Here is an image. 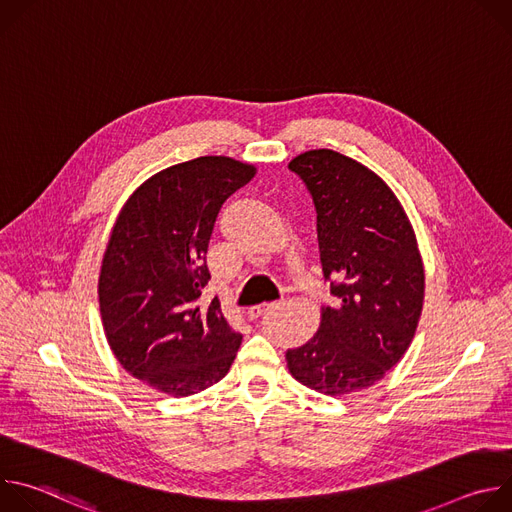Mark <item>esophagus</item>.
<instances>
[{
  "label": "esophagus",
  "instance_id": "obj_1",
  "mask_svg": "<svg viewBox=\"0 0 512 512\" xmlns=\"http://www.w3.org/2000/svg\"><path fill=\"white\" fill-rule=\"evenodd\" d=\"M273 308H277V304H275V302H267V304H257V306L249 308V310H247V314H249V318H259V316H263L265 312H269V310H273Z\"/></svg>",
  "mask_w": 512,
  "mask_h": 512
}]
</instances>
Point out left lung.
I'll use <instances>...</instances> for the list:
<instances>
[{
	"label": "left lung",
	"instance_id": "obj_1",
	"mask_svg": "<svg viewBox=\"0 0 512 512\" xmlns=\"http://www.w3.org/2000/svg\"><path fill=\"white\" fill-rule=\"evenodd\" d=\"M316 206L324 279L338 306L322 308L312 340L287 350V369L324 395L375 385L415 334L425 273L409 218L369 168L332 150L289 162Z\"/></svg>",
	"mask_w": 512,
	"mask_h": 512
}]
</instances>
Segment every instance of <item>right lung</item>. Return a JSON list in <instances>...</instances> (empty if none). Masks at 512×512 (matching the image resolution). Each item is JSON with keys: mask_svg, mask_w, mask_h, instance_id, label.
I'll list each match as a JSON object with an SVG mask.
<instances>
[{"mask_svg": "<svg viewBox=\"0 0 512 512\" xmlns=\"http://www.w3.org/2000/svg\"><path fill=\"white\" fill-rule=\"evenodd\" d=\"M255 168L223 156L176 164L143 182L113 227L99 275L109 346L135 379L174 397L221 381L243 336L214 298L208 241L225 200Z\"/></svg>", "mask_w": 512, "mask_h": 512, "instance_id": "1", "label": "right lung"}]
</instances>
